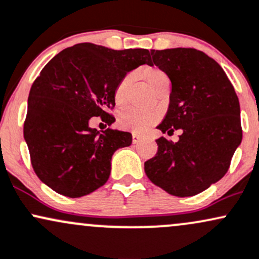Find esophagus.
<instances>
[{"mask_svg": "<svg viewBox=\"0 0 259 259\" xmlns=\"http://www.w3.org/2000/svg\"><path fill=\"white\" fill-rule=\"evenodd\" d=\"M142 141V136L137 135V133H133L132 135V142L135 143V144H137V143H139Z\"/></svg>", "mask_w": 259, "mask_h": 259, "instance_id": "34e87169", "label": "esophagus"}]
</instances>
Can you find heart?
Segmentation results:
<instances>
[{
    "mask_svg": "<svg viewBox=\"0 0 259 259\" xmlns=\"http://www.w3.org/2000/svg\"><path fill=\"white\" fill-rule=\"evenodd\" d=\"M138 75L147 82V84L150 87L153 92H159L161 88L165 86H169V78L162 70L155 66H148V68H143L138 71ZM131 81H132V76L127 75L118 82L115 90V103L117 105H122L126 100L127 88H128ZM160 118V112L156 110H149V111H138L135 109H127L120 112L117 118V123L121 128L132 131L135 133H143L148 131L156 123Z\"/></svg>",
    "mask_w": 259,
    "mask_h": 259,
    "instance_id": "1",
    "label": "heart"
}]
</instances>
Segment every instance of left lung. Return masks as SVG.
Here are the masks:
<instances>
[{
    "label": "left lung",
    "mask_w": 259,
    "mask_h": 259,
    "mask_svg": "<svg viewBox=\"0 0 259 259\" xmlns=\"http://www.w3.org/2000/svg\"><path fill=\"white\" fill-rule=\"evenodd\" d=\"M150 56V66L171 80L168 110L157 128L183 133L177 143L156 139L157 153L144 171L171 195H196L226 175L241 143L239 98L220 64L201 51L151 50Z\"/></svg>",
    "instance_id": "8db88e82"
}]
</instances>
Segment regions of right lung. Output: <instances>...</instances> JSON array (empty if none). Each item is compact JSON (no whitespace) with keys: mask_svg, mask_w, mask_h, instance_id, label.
Segmentation results:
<instances>
[{"mask_svg":"<svg viewBox=\"0 0 259 259\" xmlns=\"http://www.w3.org/2000/svg\"><path fill=\"white\" fill-rule=\"evenodd\" d=\"M151 64L144 48L115 51L78 44L53 57L32 83L27 99L24 139L37 177L68 197H81L106 183L111 157L132 144V135L90 126L115 117V90L127 72Z\"/></svg>","mask_w":259,"mask_h":259,"instance_id":"right-lung-1","label":"right lung"}]
</instances>
